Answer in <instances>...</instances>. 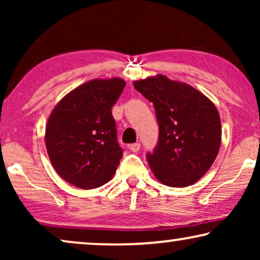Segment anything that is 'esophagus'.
Segmentation results:
<instances>
[{
    "instance_id": "obj_1",
    "label": "esophagus",
    "mask_w": 260,
    "mask_h": 260,
    "mask_svg": "<svg viewBox=\"0 0 260 260\" xmlns=\"http://www.w3.org/2000/svg\"><path fill=\"white\" fill-rule=\"evenodd\" d=\"M140 148H141V143H134V144L129 145V149L133 152H137L138 150H140Z\"/></svg>"
}]
</instances>
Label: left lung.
<instances>
[{"label":"left lung","instance_id":"8db88e82","mask_svg":"<svg viewBox=\"0 0 260 260\" xmlns=\"http://www.w3.org/2000/svg\"><path fill=\"white\" fill-rule=\"evenodd\" d=\"M154 104L158 140L148 152L156 179L170 187L190 186L214 162L221 142L219 112L209 99L190 85L165 76L134 81Z\"/></svg>","mask_w":260,"mask_h":260}]
</instances>
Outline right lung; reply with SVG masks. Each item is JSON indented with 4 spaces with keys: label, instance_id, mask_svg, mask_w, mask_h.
<instances>
[{
    "label": "right lung",
    "instance_id": "right-lung-1",
    "mask_svg": "<svg viewBox=\"0 0 260 260\" xmlns=\"http://www.w3.org/2000/svg\"><path fill=\"white\" fill-rule=\"evenodd\" d=\"M125 87L119 78L87 81L55 106L46 126V148L55 172L67 182L93 189L112 179L123 149L112 106Z\"/></svg>",
    "mask_w": 260,
    "mask_h": 260
}]
</instances>
